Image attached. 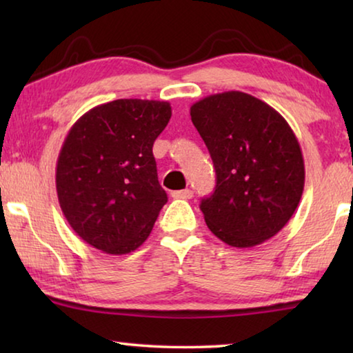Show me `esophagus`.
I'll return each instance as SVG.
<instances>
[{
  "label": "esophagus",
  "instance_id": "34e87169",
  "mask_svg": "<svg viewBox=\"0 0 353 353\" xmlns=\"http://www.w3.org/2000/svg\"><path fill=\"white\" fill-rule=\"evenodd\" d=\"M172 198H176V199H191V198H193V191H191L190 188L172 191Z\"/></svg>",
  "mask_w": 353,
  "mask_h": 353
}]
</instances>
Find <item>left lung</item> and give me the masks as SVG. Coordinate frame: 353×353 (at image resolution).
<instances>
[{
  "instance_id": "8db88e82",
  "label": "left lung",
  "mask_w": 353,
  "mask_h": 353,
  "mask_svg": "<svg viewBox=\"0 0 353 353\" xmlns=\"http://www.w3.org/2000/svg\"><path fill=\"white\" fill-rule=\"evenodd\" d=\"M190 115L216 171L214 191L201 201L208 229L234 248L279 234L305 183L301 146L286 119L243 92L210 94Z\"/></svg>"
}]
</instances>
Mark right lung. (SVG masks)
Wrapping results in <instances>:
<instances>
[{
  "instance_id": "1",
  "label": "right lung",
  "mask_w": 353,
  "mask_h": 353,
  "mask_svg": "<svg viewBox=\"0 0 353 353\" xmlns=\"http://www.w3.org/2000/svg\"><path fill=\"white\" fill-rule=\"evenodd\" d=\"M171 118L166 101L117 99L93 107L65 139L57 198L77 235L105 254L135 250L168 201L152 145Z\"/></svg>"
}]
</instances>
